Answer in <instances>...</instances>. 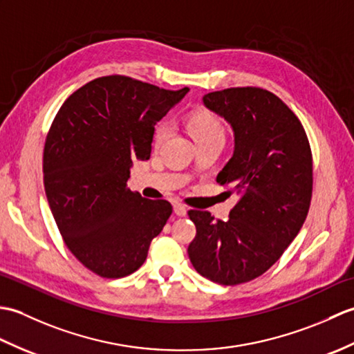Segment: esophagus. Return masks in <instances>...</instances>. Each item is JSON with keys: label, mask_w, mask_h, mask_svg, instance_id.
Segmentation results:
<instances>
[{"label": "esophagus", "mask_w": 354, "mask_h": 354, "mask_svg": "<svg viewBox=\"0 0 354 354\" xmlns=\"http://www.w3.org/2000/svg\"><path fill=\"white\" fill-rule=\"evenodd\" d=\"M173 212H175L176 216H181V217L187 216V208H185L184 205H181V204H175V205H173Z\"/></svg>", "instance_id": "obj_1"}]
</instances>
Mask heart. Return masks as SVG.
<instances>
[{
	"instance_id": "1",
	"label": "heart",
	"mask_w": 354,
	"mask_h": 354,
	"mask_svg": "<svg viewBox=\"0 0 354 354\" xmlns=\"http://www.w3.org/2000/svg\"><path fill=\"white\" fill-rule=\"evenodd\" d=\"M187 127H189V132L194 141H205V140H213V138H222L225 137L223 126L221 120L217 118L213 112L209 111H198L190 115L189 122H187ZM170 132V124L167 122H161L156 126L153 141L155 145H161V142L167 138Z\"/></svg>"
}]
</instances>
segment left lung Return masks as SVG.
Listing matches in <instances>:
<instances>
[{"mask_svg": "<svg viewBox=\"0 0 354 354\" xmlns=\"http://www.w3.org/2000/svg\"><path fill=\"white\" fill-rule=\"evenodd\" d=\"M202 102L234 132V153L216 181L239 202L227 222L190 209L196 237L187 251L202 277L242 284L265 274L301 230L312 199V150L298 117L266 89L228 88Z\"/></svg>", "mask_w": 354, "mask_h": 354, "instance_id": "8db88e82", "label": "left lung"}]
</instances>
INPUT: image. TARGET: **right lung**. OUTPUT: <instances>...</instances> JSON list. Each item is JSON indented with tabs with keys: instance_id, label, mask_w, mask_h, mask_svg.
<instances>
[{
	"instance_id": "obj_1",
	"label": "right lung",
	"mask_w": 354,
	"mask_h": 354,
	"mask_svg": "<svg viewBox=\"0 0 354 354\" xmlns=\"http://www.w3.org/2000/svg\"><path fill=\"white\" fill-rule=\"evenodd\" d=\"M189 93L126 76L91 80L65 100L44 147V185L65 245L103 278L135 272L171 214L170 202L127 189L149 160L156 122Z\"/></svg>"
}]
</instances>
